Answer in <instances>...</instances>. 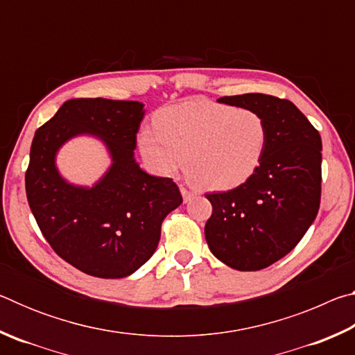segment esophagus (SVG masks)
Wrapping results in <instances>:
<instances>
[{
  "mask_svg": "<svg viewBox=\"0 0 355 355\" xmlns=\"http://www.w3.org/2000/svg\"><path fill=\"white\" fill-rule=\"evenodd\" d=\"M180 192H182L184 202H189V200L192 199V197H194V194H192V192L188 191L186 188H183V186H182V188H180Z\"/></svg>",
  "mask_w": 355,
  "mask_h": 355,
  "instance_id": "esophagus-1",
  "label": "esophagus"
}]
</instances>
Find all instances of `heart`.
Returning a JSON list of instances; mask_svg holds the SVG:
<instances>
[{
  "instance_id": "1",
  "label": "heart",
  "mask_w": 355,
  "mask_h": 355,
  "mask_svg": "<svg viewBox=\"0 0 355 355\" xmlns=\"http://www.w3.org/2000/svg\"><path fill=\"white\" fill-rule=\"evenodd\" d=\"M156 128L137 135L144 159L163 177H173L186 159V175L197 188L228 191L244 184L260 167L268 146V125L250 107L208 100L167 106Z\"/></svg>"
}]
</instances>
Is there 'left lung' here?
<instances>
[{
	"label": "left lung",
	"instance_id": "left-lung-1",
	"mask_svg": "<svg viewBox=\"0 0 355 355\" xmlns=\"http://www.w3.org/2000/svg\"><path fill=\"white\" fill-rule=\"evenodd\" d=\"M218 101L260 112L269 136L261 164L248 182L207 194L213 214L205 238L227 266L258 271L291 252L313 224L321 200V136L288 100L243 94Z\"/></svg>",
	"mask_w": 355,
	"mask_h": 355
}]
</instances>
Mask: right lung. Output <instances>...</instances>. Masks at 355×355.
<instances>
[{
    "mask_svg": "<svg viewBox=\"0 0 355 355\" xmlns=\"http://www.w3.org/2000/svg\"><path fill=\"white\" fill-rule=\"evenodd\" d=\"M146 116L139 101L73 98L35 131L26 171V197L53 250L80 271L122 279L155 254L161 224L182 205L172 178L153 177L135 158ZM78 135H92L108 150L112 166L92 187L67 182L57 152Z\"/></svg>",
    "mask_w": 355,
    "mask_h": 355,
    "instance_id": "1",
    "label": "right lung"
}]
</instances>
